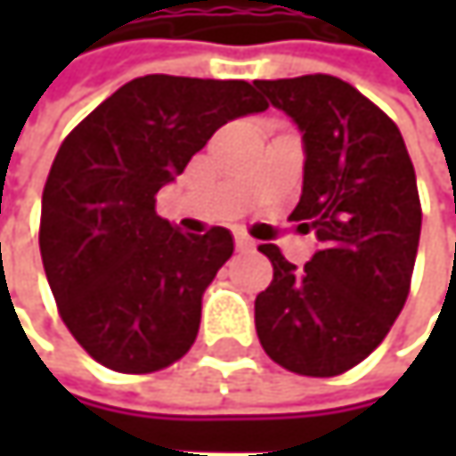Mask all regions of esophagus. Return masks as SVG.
<instances>
[{"mask_svg":"<svg viewBox=\"0 0 456 456\" xmlns=\"http://www.w3.org/2000/svg\"><path fill=\"white\" fill-rule=\"evenodd\" d=\"M234 245H237V250H253L256 248V242L248 234H234Z\"/></svg>","mask_w":456,"mask_h":456,"instance_id":"34e87169","label":"esophagus"}]
</instances>
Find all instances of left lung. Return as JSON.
<instances>
[{"label":"left lung","instance_id":"8db88e82","mask_svg":"<svg viewBox=\"0 0 456 456\" xmlns=\"http://www.w3.org/2000/svg\"><path fill=\"white\" fill-rule=\"evenodd\" d=\"M304 142V190L290 219L317 250L296 269L258 245L274 280L256 296V332L280 367L332 378L367 359L410 296L419 242L414 166L399 126L335 76L253 81Z\"/></svg>","mask_w":456,"mask_h":456}]
</instances>
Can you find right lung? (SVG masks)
I'll return each mask as SVG.
<instances>
[{"mask_svg": "<svg viewBox=\"0 0 456 456\" xmlns=\"http://www.w3.org/2000/svg\"><path fill=\"white\" fill-rule=\"evenodd\" d=\"M248 81L142 76L60 144L42 195L39 248L60 317L116 372H155L198 338L203 290L224 266L229 229L184 234L155 211L227 121L264 113Z\"/></svg>", "mask_w": 456, "mask_h": 456, "instance_id": "right-lung-1", "label": "right lung"}]
</instances>
